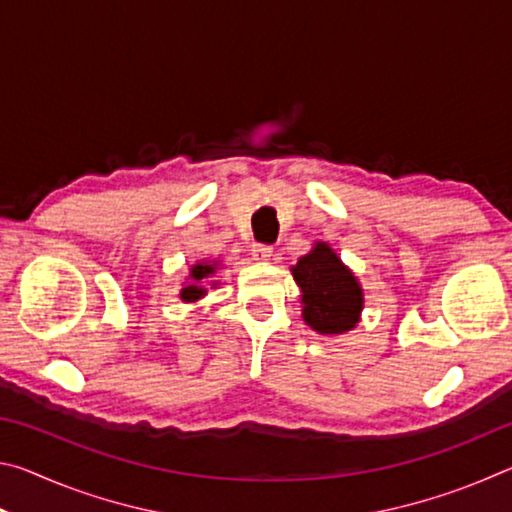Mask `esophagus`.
I'll use <instances>...</instances> for the list:
<instances>
[{
  "instance_id": "esophagus-1",
  "label": "esophagus",
  "mask_w": 512,
  "mask_h": 512,
  "mask_svg": "<svg viewBox=\"0 0 512 512\" xmlns=\"http://www.w3.org/2000/svg\"><path fill=\"white\" fill-rule=\"evenodd\" d=\"M253 257L259 259V262H268L273 257V248L266 244H253Z\"/></svg>"
}]
</instances>
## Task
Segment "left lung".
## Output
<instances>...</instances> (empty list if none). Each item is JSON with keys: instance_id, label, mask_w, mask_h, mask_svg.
<instances>
[{"instance_id": "1", "label": "left lung", "mask_w": 512, "mask_h": 512, "mask_svg": "<svg viewBox=\"0 0 512 512\" xmlns=\"http://www.w3.org/2000/svg\"><path fill=\"white\" fill-rule=\"evenodd\" d=\"M302 291V318L318 334H345L359 323L363 289L357 277L325 241H316L307 255L291 266Z\"/></svg>"}]
</instances>
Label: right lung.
Segmentation results:
<instances>
[{
	"label": "right lung",
	"mask_w": 512,
	"mask_h": 512,
	"mask_svg": "<svg viewBox=\"0 0 512 512\" xmlns=\"http://www.w3.org/2000/svg\"><path fill=\"white\" fill-rule=\"evenodd\" d=\"M216 268H219V262H198L192 266V271H189V284H185L183 289H180V300L183 302H196L205 298L207 289L203 287V282L207 280V277H212L216 273ZM216 282H212L214 287Z\"/></svg>",
	"instance_id": "1"
}]
</instances>
